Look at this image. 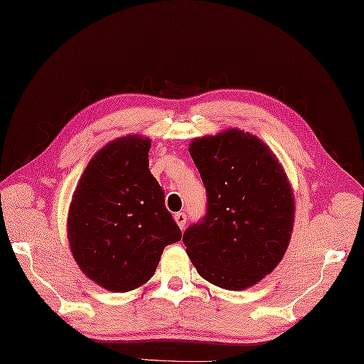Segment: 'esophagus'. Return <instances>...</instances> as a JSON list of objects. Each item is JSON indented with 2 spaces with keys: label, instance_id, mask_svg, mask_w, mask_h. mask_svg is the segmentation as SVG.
<instances>
[{
  "label": "esophagus",
  "instance_id": "34e87169",
  "mask_svg": "<svg viewBox=\"0 0 364 364\" xmlns=\"http://www.w3.org/2000/svg\"><path fill=\"white\" fill-rule=\"evenodd\" d=\"M174 220L177 223V225H179V227L183 230V228H185V224H187V215H185V213H182V211L176 213V215H174Z\"/></svg>",
  "mask_w": 364,
  "mask_h": 364
}]
</instances>
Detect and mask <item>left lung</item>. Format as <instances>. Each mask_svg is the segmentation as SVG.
<instances>
[{"label":"left lung","mask_w":364,"mask_h":364,"mask_svg":"<svg viewBox=\"0 0 364 364\" xmlns=\"http://www.w3.org/2000/svg\"><path fill=\"white\" fill-rule=\"evenodd\" d=\"M190 154L207 190V213L182 241L198 273L227 290L273 272L290 242L295 199L270 148L241 129L194 139Z\"/></svg>","instance_id":"8db88e82"}]
</instances>
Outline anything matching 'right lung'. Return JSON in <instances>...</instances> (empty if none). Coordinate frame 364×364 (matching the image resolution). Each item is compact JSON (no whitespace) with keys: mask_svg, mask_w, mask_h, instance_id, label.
Here are the masks:
<instances>
[{"mask_svg":"<svg viewBox=\"0 0 364 364\" xmlns=\"http://www.w3.org/2000/svg\"><path fill=\"white\" fill-rule=\"evenodd\" d=\"M151 140L127 136L97 153L77 183L68 239L78 267L111 291L151 279L166 245L182 232L165 208V194L148 168Z\"/></svg>","mask_w":364,"mask_h":364,"instance_id":"add662e5","label":"right lung"}]
</instances>
